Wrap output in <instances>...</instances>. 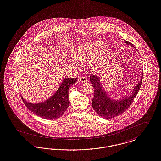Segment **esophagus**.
Instances as JSON below:
<instances>
[{"instance_id": "esophagus-1", "label": "esophagus", "mask_w": 161, "mask_h": 161, "mask_svg": "<svg viewBox=\"0 0 161 161\" xmlns=\"http://www.w3.org/2000/svg\"><path fill=\"white\" fill-rule=\"evenodd\" d=\"M79 80L80 82H87V77L85 75H82L79 78Z\"/></svg>"}]
</instances>
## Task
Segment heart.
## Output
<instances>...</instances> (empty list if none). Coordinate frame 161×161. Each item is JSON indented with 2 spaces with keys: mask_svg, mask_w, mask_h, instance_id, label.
<instances>
[{
  "mask_svg": "<svg viewBox=\"0 0 161 161\" xmlns=\"http://www.w3.org/2000/svg\"><path fill=\"white\" fill-rule=\"evenodd\" d=\"M105 44L102 41L80 44L75 47L73 50V57L79 63L86 64L94 58L100 53L101 55L90 64L91 68L95 71H102L105 68V62L111 53L110 48H105Z\"/></svg>",
  "mask_w": 161,
  "mask_h": 161,
  "instance_id": "1",
  "label": "heart"
}]
</instances>
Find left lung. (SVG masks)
Returning a JSON list of instances; mask_svg holds the SVG:
<instances>
[{"label": "left lung", "instance_id": "obj_1", "mask_svg": "<svg viewBox=\"0 0 161 161\" xmlns=\"http://www.w3.org/2000/svg\"><path fill=\"white\" fill-rule=\"evenodd\" d=\"M125 44L135 47L130 42L125 41ZM143 76L140 82L133 88L131 93L115 100L111 98L103 88L100 78L97 74L90 76V81L93 84L94 89V97L92 101V105L95 112L104 119H111L116 117L125 111L130 107L135 97L137 95L142 85Z\"/></svg>", "mask_w": 161, "mask_h": 161}]
</instances>
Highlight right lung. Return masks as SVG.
<instances>
[{
    "instance_id": "right-lung-1",
    "label": "right lung",
    "mask_w": 161,
    "mask_h": 161,
    "mask_svg": "<svg viewBox=\"0 0 161 161\" xmlns=\"http://www.w3.org/2000/svg\"><path fill=\"white\" fill-rule=\"evenodd\" d=\"M77 80V78H65L55 93L43 102L32 103L21 98L28 108L35 114L45 119L53 120L61 117L69 105V91Z\"/></svg>"
}]
</instances>
